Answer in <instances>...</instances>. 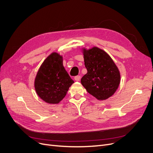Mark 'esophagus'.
<instances>
[{
	"mask_svg": "<svg viewBox=\"0 0 153 153\" xmlns=\"http://www.w3.org/2000/svg\"><path fill=\"white\" fill-rule=\"evenodd\" d=\"M81 77L80 76H77L74 77V79H75L76 81H79L80 79H81Z\"/></svg>",
	"mask_w": 153,
	"mask_h": 153,
	"instance_id": "1",
	"label": "esophagus"
}]
</instances>
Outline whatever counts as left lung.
<instances>
[{
	"mask_svg": "<svg viewBox=\"0 0 153 153\" xmlns=\"http://www.w3.org/2000/svg\"><path fill=\"white\" fill-rule=\"evenodd\" d=\"M87 74L81 79V84L94 97L105 100L113 95L119 87L121 76L110 55L97 46L82 48Z\"/></svg>",
	"mask_w": 153,
	"mask_h": 153,
	"instance_id": "obj_1",
	"label": "left lung"
}]
</instances>
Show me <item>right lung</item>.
Listing matches in <instances>:
<instances>
[{
    "label": "right lung",
    "instance_id": "add662e5",
    "mask_svg": "<svg viewBox=\"0 0 153 153\" xmlns=\"http://www.w3.org/2000/svg\"><path fill=\"white\" fill-rule=\"evenodd\" d=\"M74 83L63 66L62 56L53 52L44 60L35 78V89L40 99L58 104Z\"/></svg>",
    "mask_w": 153,
    "mask_h": 153
}]
</instances>
